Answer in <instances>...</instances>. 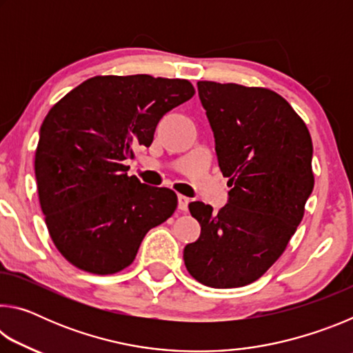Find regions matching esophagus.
<instances>
[{"label": "esophagus", "mask_w": 353, "mask_h": 353, "mask_svg": "<svg viewBox=\"0 0 353 353\" xmlns=\"http://www.w3.org/2000/svg\"><path fill=\"white\" fill-rule=\"evenodd\" d=\"M177 201H179V210L182 212H187L188 210V204H190V198L183 194H179L177 196Z\"/></svg>", "instance_id": "obj_1"}]
</instances>
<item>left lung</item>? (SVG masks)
<instances>
[{"mask_svg": "<svg viewBox=\"0 0 353 353\" xmlns=\"http://www.w3.org/2000/svg\"><path fill=\"white\" fill-rule=\"evenodd\" d=\"M198 90L232 190L218 213L190 202L201 236L183 260L202 285L238 288L270 270L301 224L314 187L313 143L303 119L270 88L199 81Z\"/></svg>", "mask_w": 353, "mask_h": 353, "instance_id": "obj_1", "label": "left lung"}]
</instances>
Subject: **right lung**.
I'll use <instances>...</instances> for the list:
<instances>
[{
	"label": "right lung",
	"instance_id": "add662e5",
	"mask_svg": "<svg viewBox=\"0 0 353 353\" xmlns=\"http://www.w3.org/2000/svg\"><path fill=\"white\" fill-rule=\"evenodd\" d=\"M193 94L187 79L94 76L51 107L34 168L48 232L71 265L99 276L123 271L148 232L172 216L174 191L128 176L124 162Z\"/></svg>",
	"mask_w": 353,
	"mask_h": 353
}]
</instances>
